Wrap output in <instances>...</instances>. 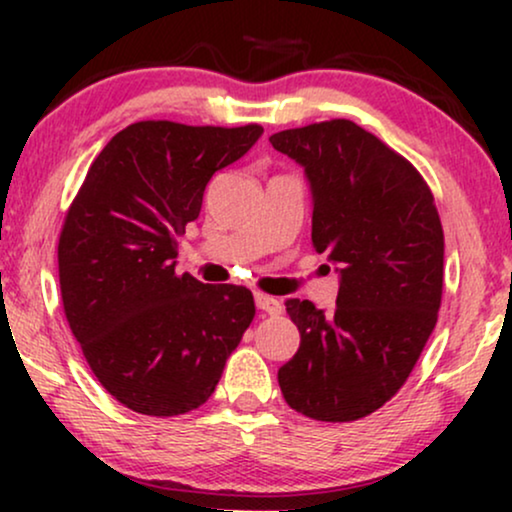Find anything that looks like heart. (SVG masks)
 I'll return each mask as SVG.
<instances>
[{"label":"heart","mask_w":512,"mask_h":512,"mask_svg":"<svg viewBox=\"0 0 512 512\" xmlns=\"http://www.w3.org/2000/svg\"><path fill=\"white\" fill-rule=\"evenodd\" d=\"M265 202L272 207H282L284 205V198L279 195V181H272L268 186V191H265Z\"/></svg>","instance_id":"b5f03b06"}]
</instances>
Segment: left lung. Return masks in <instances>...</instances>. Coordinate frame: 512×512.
<instances>
[{"instance_id":"8db88e82","label":"left lung","mask_w":512,"mask_h":512,"mask_svg":"<svg viewBox=\"0 0 512 512\" xmlns=\"http://www.w3.org/2000/svg\"><path fill=\"white\" fill-rule=\"evenodd\" d=\"M263 128L139 121L93 160L58 240L67 324L90 370L139 415L174 417L207 403L254 321L249 289L177 268L216 172Z\"/></svg>"}]
</instances>
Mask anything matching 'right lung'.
<instances>
[{"label":"right lung","instance_id":"1","mask_svg":"<svg viewBox=\"0 0 512 512\" xmlns=\"http://www.w3.org/2000/svg\"><path fill=\"white\" fill-rule=\"evenodd\" d=\"M305 167L312 244L335 263V303L293 300L300 347L279 368L284 401L319 422L382 408L422 354L443 300V226L410 160L347 118L275 132Z\"/></svg>","mask_w":512,"mask_h":512}]
</instances>
